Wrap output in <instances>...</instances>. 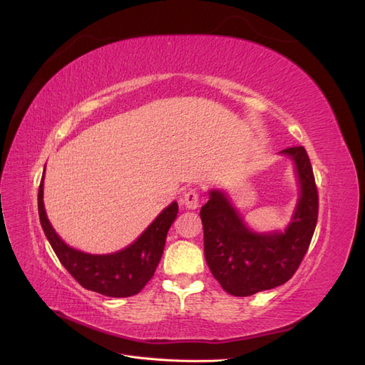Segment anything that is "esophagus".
Returning a JSON list of instances; mask_svg holds the SVG:
<instances>
[{
	"mask_svg": "<svg viewBox=\"0 0 365 365\" xmlns=\"http://www.w3.org/2000/svg\"><path fill=\"white\" fill-rule=\"evenodd\" d=\"M200 201H201V197H200V193H197L196 190L187 192V193L184 195V197H182L184 205H185L187 208H189V210H195V208L200 207Z\"/></svg>",
	"mask_w": 365,
	"mask_h": 365,
	"instance_id": "esophagus-1",
	"label": "esophagus"
}]
</instances>
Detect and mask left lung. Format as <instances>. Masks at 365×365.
Instances as JSON below:
<instances>
[{
  "label": "left lung",
  "instance_id": "obj_1",
  "mask_svg": "<svg viewBox=\"0 0 365 365\" xmlns=\"http://www.w3.org/2000/svg\"><path fill=\"white\" fill-rule=\"evenodd\" d=\"M282 153L292 158L300 184V200L284 231L254 233L219 190H210V200L201 207L207 264L231 295L248 297L288 282L312 240L318 219V190L311 160L303 146L283 149Z\"/></svg>",
  "mask_w": 365,
  "mask_h": 365
}]
</instances>
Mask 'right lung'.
Wrapping results in <instances>:
<instances>
[{"label": "right lung", "mask_w": 365, "mask_h": 365, "mask_svg": "<svg viewBox=\"0 0 365 365\" xmlns=\"http://www.w3.org/2000/svg\"><path fill=\"white\" fill-rule=\"evenodd\" d=\"M43 180L38 190L39 220L59 262L85 289L106 297H130L138 294L153 277L161 260L168 231L178 213L172 202L155 217L134 244L113 254H88L68 247L53 230L43 208Z\"/></svg>", "instance_id": "add662e5"}]
</instances>
